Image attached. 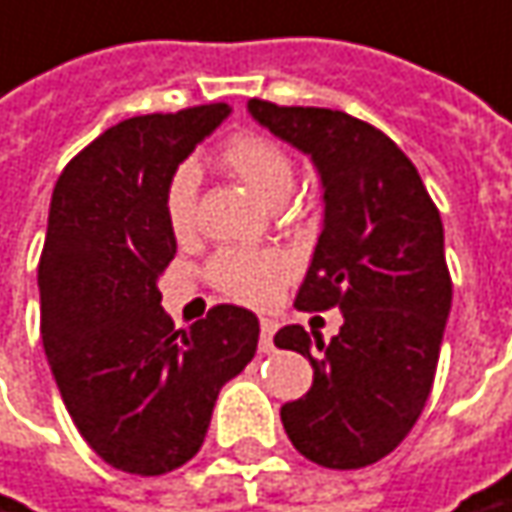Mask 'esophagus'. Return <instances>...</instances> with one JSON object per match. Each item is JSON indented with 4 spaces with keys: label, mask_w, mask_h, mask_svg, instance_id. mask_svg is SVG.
<instances>
[{
    "label": "esophagus",
    "mask_w": 512,
    "mask_h": 512,
    "mask_svg": "<svg viewBox=\"0 0 512 512\" xmlns=\"http://www.w3.org/2000/svg\"><path fill=\"white\" fill-rule=\"evenodd\" d=\"M274 332H277V321L271 318H263L260 321V352H271L274 349Z\"/></svg>",
    "instance_id": "obj_1"
}]
</instances>
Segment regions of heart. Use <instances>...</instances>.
I'll use <instances>...</instances> for the list:
<instances>
[{"label": "heart", "mask_w": 512, "mask_h": 512, "mask_svg": "<svg viewBox=\"0 0 512 512\" xmlns=\"http://www.w3.org/2000/svg\"><path fill=\"white\" fill-rule=\"evenodd\" d=\"M221 169L268 205H280L293 188V157L288 149L266 135L241 132L219 149ZM196 194L199 177L194 166H180L166 182L163 210L166 224L177 241H188L196 232ZM291 257L274 249H238L227 246L207 263V277L224 296L246 305H268L282 285L291 280Z\"/></svg>", "instance_id": "b5f03b06"}]
</instances>
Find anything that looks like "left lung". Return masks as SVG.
<instances>
[{
	"label": "left lung",
	"mask_w": 512,
	"mask_h": 512,
	"mask_svg": "<svg viewBox=\"0 0 512 512\" xmlns=\"http://www.w3.org/2000/svg\"><path fill=\"white\" fill-rule=\"evenodd\" d=\"M249 113L313 157L324 182V230L293 305L343 313L330 343L316 335L313 346L299 324L277 332L280 349L313 366V388L282 405V427L318 466H371L405 441L432 391L452 307L441 213L374 124L266 99Z\"/></svg>",
	"instance_id": "obj_1"
}]
</instances>
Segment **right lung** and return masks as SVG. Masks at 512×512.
<instances>
[{"label": "right lung", "mask_w": 512, "mask_h": 512, "mask_svg": "<svg viewBox=\"0 0 512 512\" xmlns=\"http://www.w3.org/2000/svg\"><path fill=\"white\" fill-rule=\"evenodd\" d=\"M230 110L213 102L119 121L71 157L52 194L38 263L44 352L82 438L127 474L188 463L221 385L257 352L252 310L216 305L174 330L157 291L177 255L166 182Z\"/></svg>", "instance_id": "right-lung-1"}]
</instances>
